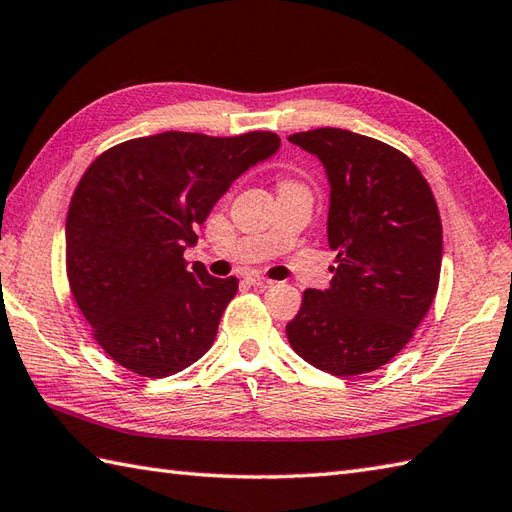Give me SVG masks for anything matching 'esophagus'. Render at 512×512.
Returning a JSON list of instances; mask_svg holds the SVG:
<instances>
[{"mask_svg":"<svg viewBox=\"0 0 512 512\" xmlns=\"http://www.w3.org/2000/svg\"><path fill=\"white\" fill-rule=\"evenodd\" d=\"M246 281H248L250 286H255V288H270V286H273V281L259 277V275H250V277H246Z\"/></svg>","mask_w":512,"mask_h":512,"instance_id":"1","label":"esophagus"}]
</instances>
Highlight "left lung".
Segmentation results:
<instances>
[{
  "instance_id": "8db88e82",
  "label": "left lung",
  "mask_w": 512,
  "mask_h": 512,
  "mask_svg": "<svg viewBox=\"0 0 512 512\" xmlns=\"http://www.w3.org/2000/svg\"><path fill=\"white\" fill-rule=\"evenodd\" d=\"M330 182L328 290L303 292L288 341L334 376L374 372L409 343L438 292L442 222L431 187L402 151L321 127L288 136Z\"/></svg>"
}]
</instances>
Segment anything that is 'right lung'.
Returning <instances> with one entry per match:
<instances>
[{"label":"right lung","instance_id":"1","mask_svg":"<svg viewBox=\"0 0 512 512\" xmlns=\"http://www.w3.org/2000/svg\"><path fill=\"white\" fill-rule=\"evenodd\" d=\"M279 145L273 132H165L103 151L83 173L65 266L76 306L118 365L165 378L209 352L237 279L189 268L184 248L228 187Z\"/></svg>","mask_w":512,"mask_h":512}]
</instances>
